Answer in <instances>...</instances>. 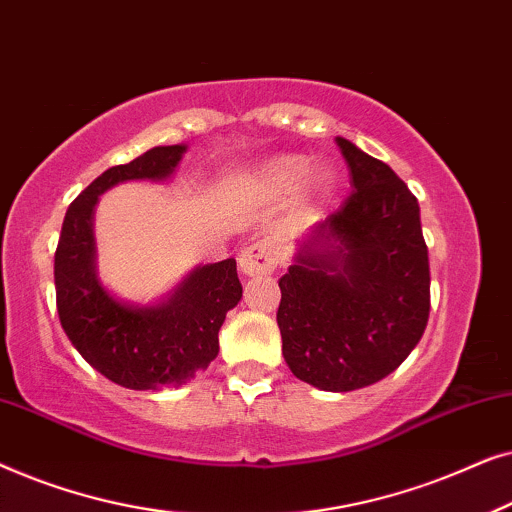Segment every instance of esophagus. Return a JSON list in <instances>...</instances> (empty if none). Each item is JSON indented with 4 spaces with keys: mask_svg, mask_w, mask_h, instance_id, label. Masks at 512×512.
<instances>
[{
    "mask_svg": "<svg viewBox=\"0 0 512 512\" xmlns=\"http://www.w3.org/2000/svg\"><path fill=\"white\" fill-rule=\"evenodd\" d=\"M277 268V256L270 242H254L242 249L240 254V270L247 277L270 275Z\"/></svg>",
    "mask_w": 512,
    "mask_h": 512,
    "instance_id": "34e87169",
    "label": "esophagus"
}]
</instances>
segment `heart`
<instances>
[{
	"mask_svg": "<svg viewBox=\"0 0 512 512\" xmlns=\"http://www.w3.org/2000/svg\"><path fill=\"white\" fill-rule=\"evenodd\" d=\"M307 172H310V163H307V158L284 156V158L270 160V163L261 170V174H258V181H261V186L272 195H289L303 184ZM331 184H333V174L328 170H319L312 177V186L317 188V191H326Z\"/></svg>",
	"mask_w": 512,
	"mask_h": 512,
	"instance_id": "1",
	"label": "heart"
}]
</instances>
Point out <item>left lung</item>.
Returning a JSON list of instances; mask_svg holds the SVG:
<instances>
[{
	"instance_id": "left-lung-1",
	"label": "left lung",
	"mask_w": 512,
	"mask_h": 512,
	"mask_svg": "<svg viewBox=\"0 0 512 512\" xmlns=\"http://www.w3.org/2000/svg\"><path fill=\"white\" fill-rule=\"evenodd\" d=\"M354 191L298 244L279 279L277 324L291 373L354 391L401 366L431 310L429 251L417 198L387 163L335 139Z\"/></svg>"
}]
</instances>
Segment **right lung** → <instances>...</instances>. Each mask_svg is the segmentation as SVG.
Instances as JSON below:
<instances>
[{
    "mask_svg": "<svg viewBox=\"0 0 512 512\" xmlns=\"http://www.w3.org/2000/svg\"><path fill=\"white\" fill-rule=\"evenodd\" d=\"M186 146H153L128 165L102 172L69 205L55 249L60 324L79 354L125 389L179 387L219 354V331L240 303L235 258L195 268L156 305H132L104 289L95 268L93 214L104 191L123 181H163Z\"/></svg>",
    "mask_w": 512,
    "mask_h": 512,
    "instance_id": "1",
    "label": "right lung"
}]
</instances>
